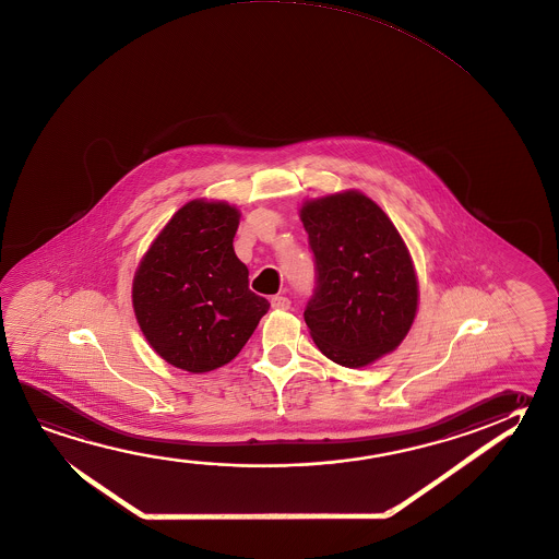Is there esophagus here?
<instances>
[{
  "label": "esophagus",
  "mask_w": 559,
  "mask_h": 559,
  "mask_svg": "<svg viewBox=\"0 0 559 559\" xmlns=\"http://www.w3.org/2000/svg\"><path fill=\"white\" fill-rule=\"evenodd\" d=\"M271 304H273L275 310H288L290 308V300L286 296H273Z\"/></svg>",
  "instance_id": "34e87169"
}]
</instances>
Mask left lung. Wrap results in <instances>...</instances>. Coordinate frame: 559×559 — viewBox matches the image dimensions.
Returning <instances> with one entry per match:
<instances>
[{
  "instance_id": "left-lung-1",
  "label": "left lung",
  "mask_w": 559,
  "mask_h": 559,
  "mask_svg": "<svg viewBox=\"0 0 559 559\" xmlns=\"http://www.w3.org/2000/svg\"><path fill=\"white\" fill-rule=\"evenodd\" d=\"M316 286L304 320L318 349L343 367H365L411 330L418 283L396 227L359 192L308 202L300 212Z\"/></svg>"
}]
</instances>
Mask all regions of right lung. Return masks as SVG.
<instances>
[{"mask_svg":"<svg viewBox=\"0 0 559 559\" xmlns=\"http://www.w3.org/2000/svg\"><path fill=\"white\" fill-rule=\"evenodd\" d=\"M239 212L188 202L158 234L133 281V308L153 349L178 369L206 372L243 349L269 300L237 259Z\"/></svg>","mask_w":559,"mask_h":559,"instance_id":"add662e5","label":"right lung"}]
</instances>
